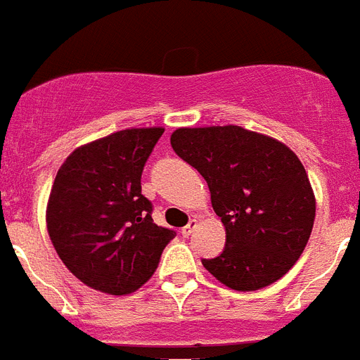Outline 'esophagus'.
I'll use <instances>...</instances> for the list:
<instances>
[{
	"label": "esophagus",
	"instance_id": "esophagus-1",
	"mask_svg": "<svg viewBox=\"0 0 360 360\" xmlns=\"http://www.w3.org/2000/svg\"><path fill=\"white\" fill-rule=\"evenodd\" d=\"M195 226H198V219H192V221H190L188 225L183 226V231H181V234H183V236H185V238H188L190 234H192V232L195 231Z\"/></svg>",
	"mask_w": 360,
	"mask_h": 360
}]
</instances>
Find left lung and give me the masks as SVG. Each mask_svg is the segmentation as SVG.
I'll return each instance as SVG.
<instances>
[{"label": "left lung", "mask_w": 360, "mask_h": 360, "mask_svg": "<svg viewBox=\"0 0 360 360\" xmlns=\"http://www.w3.org/2000/svg\"><path fill=\"white\" fill-rule=\"evenodd\" d=\"M170 143L205 177L225 226V249L203 259L205 269L234 291L280 280L302 256L315 223V192L297 153L234 124L177 128Z\"/></svg>", "instance_id": "obj_1"}]
</instances>
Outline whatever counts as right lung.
Returning a JSON list of instances; mask_svg holds the SVG:
<instances>
[{
    "label": "right lung",
    "mask_w": 360,
    "mask_h": 360,
    "mask_svg": "<svg viewBox=\"0 0 360 360\" xmlns=\"http://www.w3.org/2000/svg\"><path fill=\"white\" fill-rule=\"evenodd\" d=\"M165 128H128L75 148L58 168L45 221L63 265L105 295L137 291L175 232L155 225L141 194L144 162Z\"/></svg>",
    "instance_id": "1"
}]
</instances>
